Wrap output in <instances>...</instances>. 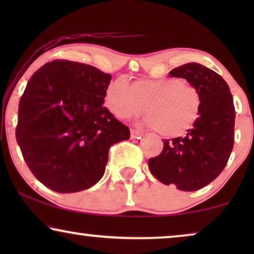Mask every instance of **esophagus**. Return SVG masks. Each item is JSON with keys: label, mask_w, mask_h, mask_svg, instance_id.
I'll use <instances>...</instances> for the list:
<instances>
[{"label": "esophagus", "mask_w": 254, "mask_h": 254, "mask_svg": "<svg viewBox=\"0 0 254 254\" xmlns=\"http://www.w3.org/2000/svg\"><path fill=\"white\" fill-rule=\"evenodd\" d=\"M130 136L131 138H141V136H143V133L136 129H130Z\"/></svg>", "instance_id": "34e87169"}]
</instances>
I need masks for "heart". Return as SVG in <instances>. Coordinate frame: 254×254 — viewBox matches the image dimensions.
I'll use <instances>...</instances> for the list:
<instances>
[{"instance_id": "obj_1", "label": "heart", "mask_w": 254, "mask_h": 254, "mask_svg": "<svg viewBox=\"0 0 254 254\" xmlns=\"http://www.w3.org/2000/svg\"><path fill=\"white\" fill-rule=\"evenodd\" d=\"M104 103L116 118L128 119L144 109L143 123L164 136L185 134L199 117L201 98L196 88L178 78L137 79L129 86L124 79L107 85Z\"/></svg>"}]
</instances>
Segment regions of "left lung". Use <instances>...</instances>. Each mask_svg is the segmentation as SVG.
Returning <instances> with one entry per match:
<instances>
[{
    "label": "left lung",
    "instance_id": "left-lung-1",
    "mask_svg": "<svg viewBox=\"0 0 254 254\" xmlns=\"http://www.w3.org/2000/svg\"><path fill=\"white\" fill-rule=\"evenodd\" d=\"M170 76L185 78L200 93L199 117L185 136L163 140L161 155L149 159L156 179L185 192L210 184L227 165L234 148L235 106L227 82L217 72L190 62L172 69Z\"/></svg>",
    "mask_w": 254,
    "mask_h": 254
}]
</instances>
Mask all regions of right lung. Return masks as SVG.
Returning a JSON list of instances; mask_svg holds the SVG:
<instances>
[{"instance_id": "obj_1", "label": "right lung", "mask_w": 254, "mask_h": 254, "mask_svg": "<svg viewBox=\"0 0 254 254\" xmlns=\"http://www.w3.org/2000/svg\"><path fill=\"white\" fill-rule=\"evenodd\" d=\"M111 75L67 60L32 75L18 106L16 140L34 177L58 193L88 190L102 179L111 145L129 129L104 106Z\"/></svg>"}]
</instances>
